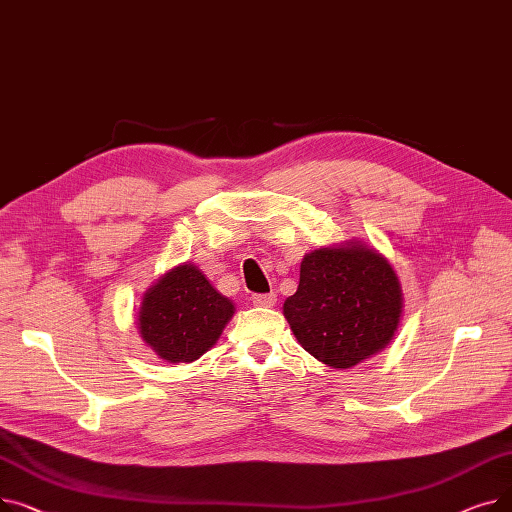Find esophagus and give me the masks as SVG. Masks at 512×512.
I'll return each mask as SVG.
<instances>
[{
	"label": "esophagus",
	"instance_id": "obj_1",
	"mask_svg": "<svg viewBox=\"0 0 512 512\" xmlns=\"http://www.w3.org/2000/svg\"><path fill=\"white\" fill-rule=\"evenodd\" d=\"M251 301H253L255 307H274L276 305V294L274 292H270V294H253Z\"/></svg>",
	"mask_w": 512,
	"mask_h": 512
}]
</instances>
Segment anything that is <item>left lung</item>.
Listing matches in <instances>:
<instances>
[{
	"label": "left lung",
	"mask_w": 512,
	"mask_h": 512,
	"mask_svg": "<svg viewBox=\"0 0 512 512\" xmlns=\"http://www.w3.org/2000/svg\"><path fill=\"white\" fill-rule=\"evenodd\" d=\"M400 315L402 290L392 265L359 240L307 253L299 288L284 301L299 344L334 369L384 351Z\"/></svg>",
	"instance_id": "left-lung-1"
}]
</instances>
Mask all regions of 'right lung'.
<instances>
[{
    "instance_id": "add662e5",
    "label": "right lung",
    "mask_w": 512,
    "mask_h": 512,
    "mask_svg": "<svg viewBox=\"0 0 512 512\" xmlns=\"http://www.w3.org/2000/svg\"><path fill=\"white\" fill-rule=\"evenodd\" d=\"M232 315V301L209 284L197 265L184 263L145 292L139 332L159 359L191 363L218 342Z\"/></svg>"
}]
</instances>
